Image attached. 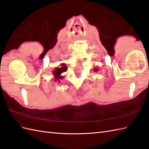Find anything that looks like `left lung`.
Masks as SVG:
<instances>
[{"label":"left lung","instance_id":"left-lung-1","mask_svg":"<svg viewBox=\"0 0 149 149\" xmlns=\"http://www.w3.org/2000/svg\"><path fill=\"white\" fill-rule=\"evenodd\" d=\"M94 71H98V69H94Z\"/></svg>","mask_w":149,"mask_h":149}]
</instances>
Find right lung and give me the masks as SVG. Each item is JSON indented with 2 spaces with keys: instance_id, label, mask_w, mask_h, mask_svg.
Instances as JSON below:
<instances>
[{
  "instance_id": "right-lung-1",
  "label": "right lung",
  "mask_w": 149,
  "mask_h": 149,
  "mask_svg": "<svg viewBox=\"0 0 149 149\" xmlns=\"http://www.w3.org/2000/svg\"><path fill=\"white\" fill-rule=\"evenodd\" d=\"M67 66L65 65V64H61V66L59 68H56L54 71H52L53 75L54 77V80L56 81H58V83L60 82L61 80H62L64 78V77L61 75L62 73H63L64 72L67 71Z\"/></svg>"
}]
</instances>
